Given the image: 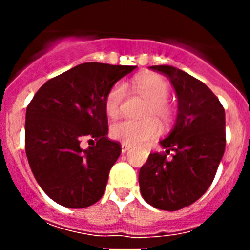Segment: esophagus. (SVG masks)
I'll return each instance as SVG.
<instances>
[{"label":"esophagus","mask_w":250,"mask_h":250,"mask_svg":"<svg viewBox=\"0 0 250 250\" xmlns=\"http://www.w3.org/2000/svg\"><path fill=\"white\" fill-rule=\"evenodd\" d=\"M130 149H131V145L125 144V143H123V144H121V152H126L127 150H130Z\"/></svg>","instance_id":"obj_1"}]
</instances>
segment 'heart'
<instances>
[{
    "label": "heart",
    "mask_w": 250,
    "mask_h": 250,
    "mask_svg": "<svg viewBox=\"0 0 250 250\" xmlns=\"http://www.w3.org/2000/svg\"><path fill=\"white\" fill-rule=\"evenodd\" d=\"M136 87L150 100L144 120L123 119L112 124L111 136L129 145H140L154 139L160 132V125L154 118L163 124H169L174 118V107L169 103L170 83L165 77L158 74H143L135 79ZM126 95V85L123 81L115 83L105 98V110L110 116L120 111L121 104Z\"/></svg>",
    "instance_id": "obj_1"
}]
</instances>
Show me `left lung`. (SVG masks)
I'll list each match as a JSON object with an SVG mask.
<instances>
[{
    "instance_id": "8db88e82",
    "label": "left lung",
    "mask_w": 250,
    "mask_h": 250,
    "mask_svg": "<svg viewBox=\"0 0 250 250\" xmlns=\"http://www.w3.org/2000/svg\"><path fill=\"white\" fill-rule=\"evenodd\" d=\"M169 77L178 96L174 129L139 171L141 195L160 210L189 207L208 190L225 150V111L202 81L173 66H151ZM173 151V158L166 155Z\"/></svg>"
}]
</instances>
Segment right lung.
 <instances>
[{"label": "right lung", "mask_w": 250, "mask_h": 250, "mask_svg": "<svg viewBox=\"0 0 250 250\" xmlns=\"http://www.w3.org/2000/svg\"><path fill=\"white\" fill-rule=\"evenodd\" d=\"M135 67L81 63L43 83L28 104V164L40 187L57 204L80 209L105 193L110 169L121 152V145L106 136L105 98ZM83 138L93 143L89 149H81Z\"/></svg>", "instance_id": "obj_1"}]
</instances>
